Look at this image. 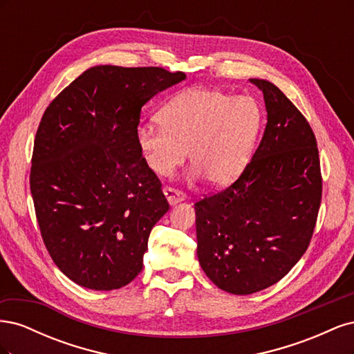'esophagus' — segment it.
I'll list each match as a JSON object with an SVG mask.
<instances>
[{"label":"esophagus","instance_id":"1","mask_svg":"<svg viewBox=\"0 0 354 354\" xmlns=\"http://www.w3.org/2000/svg\"><path fill=\"white\" fill-rule=\"evenodd\" d=\"M164 195H165L167 201L169 202V205H174V203L186 199V195L183 194V192H180L173 187H164Z\"/></svg>","mask_w":354,"mask_h":354}]
</instances>
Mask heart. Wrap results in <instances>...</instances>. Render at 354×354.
<instances>
[{
	"mask_svg": "<svg viewBox=\"0 0 354 354\" xmlns=\"http://www.w3.org/2000/svg\"><path fill=\"white\" fill-rule=\"evenodd\" d=\"M160 122L140 124L136 142L149 169L168 177L189 152L192 177L224 186L243 169L260 131L263 112L252 97L214 88L177 94L158 113Z\"/></svg>",
	"mask_w": 354,
	"mask_h": 354,
	"instance_id": "1",
	"label": "heart"
}]
</instances>
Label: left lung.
Here are the masks:
<instances>
[{
	"label": "left lung",
	"mask_w": 354,
	"mask_h": 354,
	"mask_svg": "<svg viewBox=\"0 0 354 354\" xmlns=\"http://www.w3.org/2000/svg\"><path fill=\"white\" fill-rule=\"evenodd\" d=\"M267 125L242 174L195 203L198 259L220 289L236 295L279 282L312 241L322 174L316 137L304 115L269 81Z\"/></svg>",
	"instance_id": "8db88e82"
}]
</instances>
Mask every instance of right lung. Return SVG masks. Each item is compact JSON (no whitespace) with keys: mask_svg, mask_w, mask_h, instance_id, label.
Instances as JSON below:
<instances>
[{"mask_svg":"<svg viewBox=\"0 0 354 354\" xmlns=\"http://www.w3.org/2000/svg\"><path fill=\"white\" fill-rule=\"evenodd\" d=\"M185 78L158 66H94L42 115L30 194L46 248L75 283L112 291L142 272L149 234L169 205L136 130L143 104Z\"/></svg>","mask_w":354,"mask_h":354,"instance_id":"1","label":"right lung"}]
</instances>
